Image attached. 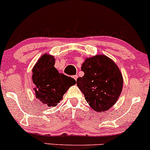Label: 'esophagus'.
<instances>
[{"mask_svg":"<svg viewBox=\"0 0 150 150\" xmlns=\"http://www.w3.org/2000/svg\"><path fill=\"white\" fill-rule=\"evenodd\" d=\"M73 78L74 79H75L76 81V80H77V79H78V75H75V76H74Z\"/></svg>","mask_w":150,"mask_h":150,"instance_id":"34e87169","label":"esophagus"}]
</instances>
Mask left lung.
<instances>
[{
  "label": "left lung",
  "mask_w": 150,
  "mask_h": 150,
  "mask_svg": "<svg viewBox=\"0 0 150 150\" xmlns=\"http://www.w3.org/2000/svg\"><path fill=\"white\" fill-rule=\"evenodd\" d=\"M84 76L76 80L89 105L97 112L105 111L115 103L122 89L123 79L115 63L105 55L86 59Z\"/></svg>",
  "instance_id": "obj_1"
}]
</instances>
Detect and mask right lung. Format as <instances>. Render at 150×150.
I'll return each instance as SVG.
<instances>
[{
	"label": "right lung",
	"mask_w": 150,
	"mask_h": 150,
	"mask_svg": "<svg viewBox=\"0 0 150 150\" xmlns=\"http://www.w3.org/2000/svg\"><path fill=\"white\" fill-rule=\"evenodd\" d=\"M54 63L53 56L45 54L33 69L35 96L48 107L56 106L71 86L76 83L73 78L59 73Z\"/></svg>",
	"instance_id": "right-lung-1"
}]
</instances>
